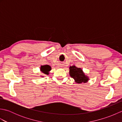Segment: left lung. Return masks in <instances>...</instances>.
Segmentation results:
<instances>
[{
  "label": "left lung",
  "instance_id": "8db88e82",
  "mask_svg": "<svg viewBox=\"0 0 122 122\" xmlns=\"http://www.w3.org/2000/svg\"><path fill=\"white\" fill-rule=\"evenodd\" d=\"M70 75L77 83H86L89 80L88 77L85 76L81 69L74 66L70 67Z\"/></svg>",
  "mask_w": 122,
  "mask_h": 122
}]
</instances>
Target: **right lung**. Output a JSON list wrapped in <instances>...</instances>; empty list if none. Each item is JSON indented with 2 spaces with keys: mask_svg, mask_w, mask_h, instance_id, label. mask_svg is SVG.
<instances>
[{
  "mask_svg": "<svg viewBox=\"0 0 122 122\" xmlns=\"http://www.w3.org/2000/svg\"><path fill=\"white\" fill-rule=\"evenodd\" d=\"M41 71H42L43 73L46 74H49V72L51 70V67L49 65H45L42 66H41Z\"/></svg>",
  "mask_w": 122,
  "mask_h": 122,
  "instance_id": "obj_1",
  "label": "right lung"
}]
</instances>
